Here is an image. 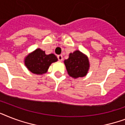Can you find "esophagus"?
Segmentation results:
<instances>
[{
  "label": "esophagus",
  "mask_w": 125,
  "mask_h": 125,
  "mask_svg": "<svg viewBox=\"0 0 125 125\" xmlns=\"http://www.w3.org/2000/svg\"><path fill=\"white\" fill-rule=\"evenodd\" d=\"M57 57H58V60L60 61V62H62V61L63 60L62 55H58Z\"/></svg>",
  "instance_id": "esophagus-1"
}]
</instances>
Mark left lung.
<instances>
[{
	"instance_id": "1",
	"label": "left lung",
	"mask_w": 125,
	"mask_h": 125,
	"mask_svg": "<svg viewBox=\"0 0 125 125\" xmlns=\"http://www.w3.org/2000/svg\"><path fill=\"white\" fill-rule=\"evenodd\" d=\"M64 64L69 75L74 78L86 76L90 67L88 57L78 50L69 54Z\"/></svg>"
}]
</instances>
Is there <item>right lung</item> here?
Instances as JSON below:
<instances>
[{
	"label": "right lung",
	"mask_w": 125,
	"mask_h": 125,
	"mask_svg": "<svg viewBox=\"0 0 125 125\" xmlns=\"http://www.w3.org/2000/svg\"><path fill=\"white\" fill-rule=\"evenodd\" d=\"M57 61L58 58L54 54H46L45 51L37 49L25 57L24 63L30 72L42 75L47 72L51 63Z\"/></svg>",
	"instance_id": "right-lung-1"
}]
</instances>
